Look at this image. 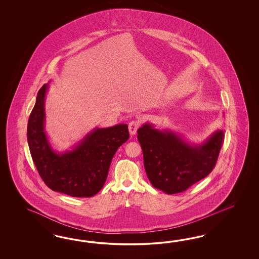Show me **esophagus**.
<instances>
[{
    "label": "esophagus",
    "instance_id": "esophagus-1",
    "mask_svg": "<svg viewBox=\"0 0 259 259\" xmlns=\"http://www.w3.org/2000/svg\"><path fill=\"white\" fill-rule=\"evenodd\" d=\"M140 126H141V120L140 119H134L132 121H130L129 125H128L130 134L131 135H135V134L137 133V131L140 128Z\"/></svg>",
    "mask_w": 259,
    "mask_h": 259
}]
</instances>
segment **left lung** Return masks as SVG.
Returning a JSON list of instances; mask_svg holds the SVG:
<instances>
[{
    "instance_id": "1",
    "label": "left lung",
    "mask_w": 259,
    "mask_h": 259,
    "mask_svg": "<svg viewBox=\"0 0 259 259\" xmlns=\"http://www.w3.org/2000/svg\"><path fill=\"white\" fill-rule=\"evenodd\" d=\"M146 175L155 188L172 195L186 191L212 172L224 141L219 130L199 145L179 134L145 123L138 130Z\"/></svg>"
}]
</instances>
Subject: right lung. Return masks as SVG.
<instances>
[{"label": "right lung", "mask_w": 259, "mask_h": 259, "mask_svg": "<svg viewBox=\"0 0 259 259\" xmlns=\"http://www.w3.org/2000/svg\"><path fill=\"white\" fill-rule=\"evenodd\" d=\"M48 84L37 94L27 123L32 159L48 188L75 197H91L102 190L118 147L129 139L128 125L96 128L71 151L52 149L45 131V99Z\"/></svg>", "instance_id": "1"}]
</instances>
